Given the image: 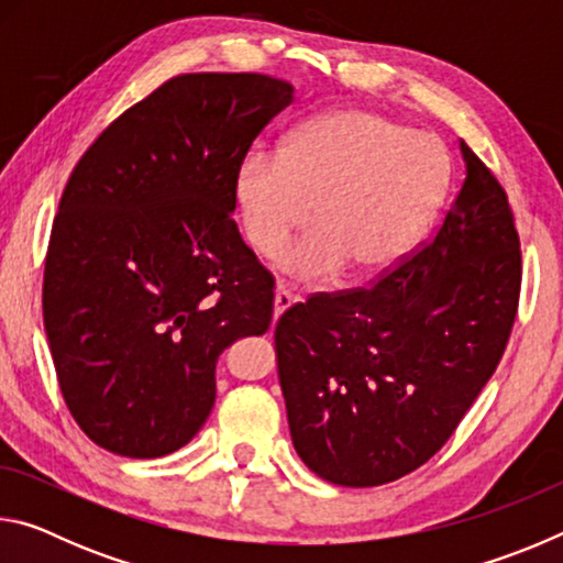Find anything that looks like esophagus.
I'll return each instance as SVG.
<instances>
[{"mask_svg":"<svg viewBox=\"0 0 563 563\" xmlns=\"http://www.w3.org/2000/svg\"><path fill=\"white\" fill-rule=\"evenodd\" d=\"M295 300H298V298H295V295L288 288H285V285H278V288H275V300H273V305H275V320H278Z\"/></svg>","mask_w":563,"mask_h":563,"instance_id":"1","label":"esophagus"}]
</instances>
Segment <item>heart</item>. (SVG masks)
I'll return each mask as SVG.
<instances>
[{"mask_svg":"<svg viewBox=\"0 0 563 563\" xmlns=\"http://www.w3.org/2000/svg\"><path fill=\"white\" fill-rule=\"evenodd\" d=\"M450 156L440 141L365 109H332L295 126L280 154L245 156L235 174L238 218L247 245L271 258L305 225L278 268L320 283L347 271H387L442 206Z\"/></svg>","mask_w":563,"mask_h":563,"instance_id":"obj_1","label":"heart"}]
</instances>
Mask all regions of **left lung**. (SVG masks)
<instances>
[{
  "instance_id": "8db88e82",
  "label": "left lung",
  "mask_w": 563,
  "mask_h": 563,
  "mask_svg": "<svg viewBox=\"0 0 563 563\" xmlns=\"http://www.w3.org/2000/svg\"><path fill=\"white\" fill-rule=\"evenodd\" d=\"M444 223L375 288L312 295L275 325L292 446L325 482L379 487L442 450L497 369L517 318L507 194L460 141Z\"/></svg>"
}]
</instances>
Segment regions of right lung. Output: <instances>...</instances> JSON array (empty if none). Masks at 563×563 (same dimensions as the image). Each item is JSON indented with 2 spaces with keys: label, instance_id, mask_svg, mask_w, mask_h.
Masks as SVG:
<instances>
[{
  "label": "right lung",
  "instance_id": "add662e5",
  "mask_svg": "<svg viewBox=\"0 0 563 563\" xmlns=\"http://www.w3.org/2000/svg\"><path fill=\"white\" fill-rule=\"evenodd\" d=\"M295 89L184 74L123 111L71 170L44 265V330L71 417L131 460L180 450L216 362L273 320V278L233 221L235 174Z\"/></svg>",
  "mask_w": 563,
  "mask_h": 563
}]
</instances>
